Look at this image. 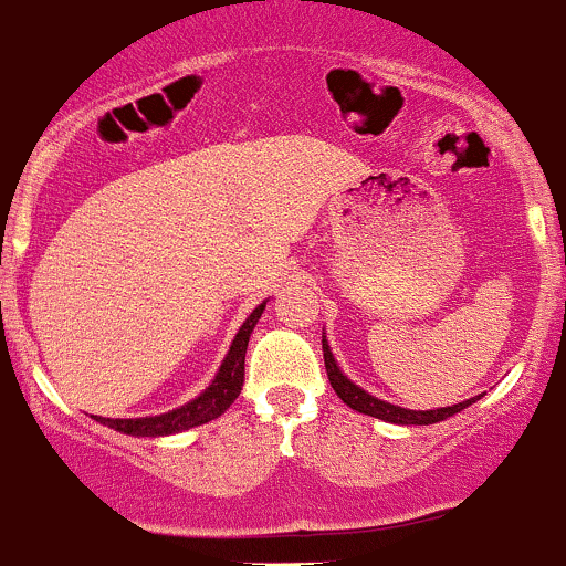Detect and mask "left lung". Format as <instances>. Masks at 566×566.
Here are the masks:
<instances>
[{
    "instance_id": "left-lung-1",
    "label": "left lung",
    "mask_w": 566,
    "mask_h": 566,
    "mask_svg": "<svg viewBox=\"0 0 566 566\" xmlns=\"http://www.w3.org/2000/svg\"><path fill=\"white\" fill-rule=\"evenodd\" d=\"M324 364H326V375H329L332 388L337 391V397L343 399L345 405L354 407L356 412H364V416L380 418V421H388V423H399V427H429V423L446 421V418L455 416V412H461L464 407H470L472 402H478V399L483 397V394H480V397L467 399V402H459L451 407H437V410H407V407L382 402V399L373 397V394H367L364 388H358L356 382L345 378L343 369H339L337 361H334L326 337H324Z\"/></svg>"
}]
</instances>
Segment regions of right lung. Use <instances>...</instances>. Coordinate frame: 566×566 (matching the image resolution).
I'll return each instance as SVG.
<instances>
[{
  "label": "right lung",
  "instance_id": "right-lung-1",
  "mask_svg": "<svg viewBox=\"0 0 566 566\" xmlns=\"http://www.w3.org/2000/svg\"><path fill=\"white\" fill-rule=\"evenodd\" d=\"M266 302L253 310L245 318V324L240 326V332L234 334L232 348H229L227 358H223L221 369L216 373V378L197 399L191 402L175 407V410L161 412V416H145V418H102L94 416L96 421L105 423L115 431H124V434L132 437H167L175 434V431H186L193 427H202V423L212 421V418L221 416L229 405L240 397L242 380H245V350L248 339H251L253 326L259 324L261 313H264Z\"/></svg>",
  "mask_w": 566,
  "mask_h": 566
}]
</instances>
